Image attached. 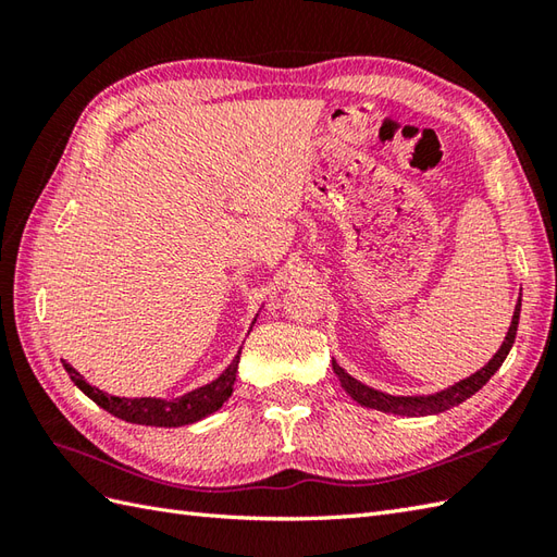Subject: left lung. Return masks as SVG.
Returning a JSON list of instances; mask_svg holds the SVG:
<instances>
[{
	"label": "left lung",
	"instance_id": "1",
	"mask_svg": "<svg viewBox=\"0 0 557 557\" xmlns=\"http://www.w3.org/2000/svg\"><path fill=\"white\" fill-rule=\"evenodd\" d=\"M519 309H522V299H519L517 306H515L512 323H510V327H507V335L503 339V345H500L498 351L493 354V359L486 366H481L476 373H471L469 377H465V381H459L455 385H447L445 389H437V393H431V395H389V393H383V389H375L371 385L357 381V377L349 375L335 359H333V371L337 375L339 385L345 387V393L354 401H359L361 407L377 409V411H385V413H397V417H429V413H441L445 409H453V407L461 405V401L469 399L471 395H476L479 389L495 375V371L500 369L503 361L507 359V354H510V349L515 345L517 325H519Z\"/></svg>",
	"mask_w": 557,
	"mask_h": 557
}]
</instances>
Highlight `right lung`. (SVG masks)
Listing matches in <instances>:
<instances>
[{
	"label": "right lung",
	"mask_w": 557,
	"mask_h": 557,
	"mask_svg": "<svg viewBox=\"0 0 557 557\" xmlns=\"http://www.w3.org/2000/svg\"><path fill=\"white\" fill-rule=\"evenodd\" d=\"M239 357H242V349L236 351V357L232 359V363L215 377V381H210L206 385L191 389V393H184V395L172 397V399H164V397H116V395L104 393V389L88 383L86 377H83L69 361L62 359V363H64L69 377L74 381V385L81 389V393L90 397L104 411H110L112 417L128 421V423H138V425L180 429V425H188V423H196L200 419L210 417L212 411H218L224 405V401L232 397L234 383H236V369H239Z\"/></svg>",
	"instance_id": "right-lung-1"
}]
</instances>
